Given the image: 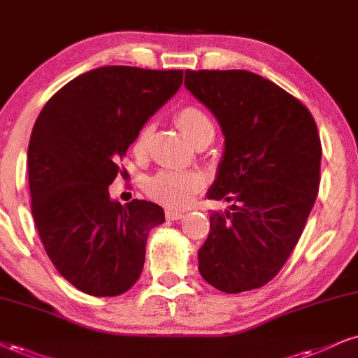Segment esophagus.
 I'll return each instance as SVG.
<instances>
[{"label":"esophagus","mask_w":358,"mask_h":358,"mask_svg":"<svg viewBox=\"0 0 358 358\" xmlns=\"http://www.w3.org/2000/svg\"><path fill=\"white\" fill-rule=\"evenodd\" d=\"M166 217L169 220H179L184 217V213H180V210H172V209H167L166 210Z\"/></svg>","instance_id":"obj_1"}]
</instances>
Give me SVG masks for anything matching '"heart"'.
Returning <instances> with one entry per match:
<instances>
[{"label":"heart","mask_w":358,"mask_h":358,"mask_svg":"<svg viewBox=\"0 0 358 358\" xmlns=\"http://www.w3.org/2000/svg\"><path fill=\"white\" fill-rule=\"evenodd\" d=\"M176 124L182 134L197 145L202 141H213L215 127L213 119L197 106H184L176 114ZM152 126L145 124L136 134L132 152L143 156L148 151ZM204 187V178L194 171H159L148 179L145 191L154 201L166 207H186Z\"/></svg>","instance_id":"b5f03b06"}]
</instances>
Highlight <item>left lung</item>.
<instances>
[{"instance_id": "1", "label": "left lung", "mask_w": 358, "mask_h": 358, "mask_svg": "<svg viewBox=\"0 0 358 358\" xmlns=\"http://www.w3.org/2000/svg\"><path fill=\"white\" fill-rule=\"evenodd\" d=\"M184 85L226 138L207 197L232 202L210 214L199 272L226 294L259 289L290 257L319 194L317 124L297 98L244 69H186Z\"/></svg>"}]
</instances>
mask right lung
<instances>
[{
	"instance_id": "obj_1",
	"label": "right lung",
	"mask_w": 358,
	"mask_h": 358,
	"mask_svg": "<svg viewBox=\"0 0 358 358\" xmlns=\"http://www.w3.org/2000/svg\"><path fill=\"white\" fill-rule=\"evenodd\" d=\"M182 69L103 66L64 85L44 104L28 145L31 213L48 257L81 292L124 294L144 267L149 231L164 210L149 201H111L136 134L182 85Z\"/></svg>"
}]
</instances>
